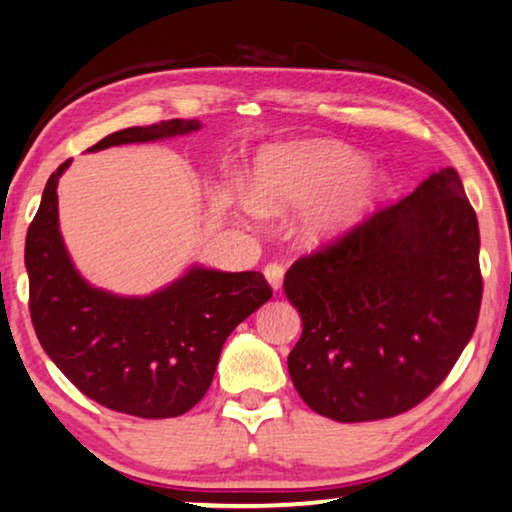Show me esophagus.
<instances>
[{"label": "esophagus", "instance_id": "1", "mask_svg": "<svg viewBox=\"0 0 512 512\" xmlns=\"http://www.w3.org/2000/svg\"><path fill=\"white\" fill-rule=\"evenodd\" d=\"M283 274H286V270H283V265H279V263H270L265 267V279L272 286V290H281Z\"/></svg>", "mask_w": 512, "mask_h": 512}]
</instances>
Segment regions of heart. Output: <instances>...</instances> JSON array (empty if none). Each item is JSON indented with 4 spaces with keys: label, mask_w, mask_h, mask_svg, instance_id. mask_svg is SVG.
Instances as JSON below:
<instances>
[{
    "label": "heart",
    "mask_w": 512,
    "mask_h": 512,
    "mask_svg": "<svg viewBox=\"0 0 512 512\" xmlns=\"http://www.w3.org/2000/svg\"><path fill=\"white\" fill-rule=\"evenodd\" d=\"M388 188V177L358 149L335 140L270 147L254 167L249 211L283 215L308 206L297 222L306 247H326L351 233Z\"/></svg>",
    "instance_id": "heart-1"
}]
</instances>
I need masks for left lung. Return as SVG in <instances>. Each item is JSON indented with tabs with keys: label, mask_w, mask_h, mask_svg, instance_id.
Returning <instances> with one entry per match:
<instances>
[{
	"label": "left lung",
	"mask_w": 512,
	"mask_h": 512,
	"mask_svg": "<svg viewBox=\"0 0 512 512\" xmlns=\"http://www.w3.org/2000/svg\"><path fill=\"white\" fill-rule=\"evenodd\" d=\"M479 222L454 167L286 272L299 397L335 422L395 417L456 365L479 320Z\"/></svg>",
	"instance_id": "left-lung-1"
}]
</instances>
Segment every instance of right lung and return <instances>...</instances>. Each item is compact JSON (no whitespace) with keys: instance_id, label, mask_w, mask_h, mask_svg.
<instances>
[{"instance_id":"add662e5","label":"right lung","mask_w":512,"mask_h":512,"mask_svg":"<svg viewBox=\"0 0 512 512\" xmlns=\"http://www.w3.org/2000/svg\"><path fill=\"white\" fill-rule=\"evenodd\" d=\"M199 120H167L115 131L92 145L186 136ZM49 177L27 231L24 265L29 311L40 345L83 395L145 420L179 417L206 395L217 360L236 326L272 297L261 272H220L204 265L147 297L92 288L74 267L58 229V179Z\"/></svg>"}]
</instances>
